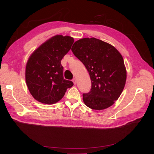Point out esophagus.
<instances>
[{"label":"esophagus","instance_id":"obj_1","mask_svg":"<svg viewBox=\"0 0 154 154\" xmlns=\"http://www.w3.org/2000/svg\"><path fill=\"white\" fill-rule=\"evenodd\" d=\"M72 82H73L74 85H76V83H77V80H76V78H73V79H72Z\"/></svg>","mask_w":154,"mask_h":154}]
</instances>
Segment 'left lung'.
Returning <instances> with one entry per match:
<instances>
[{
	"label": "left lung",
	"mask_w": 154,
	"mask_h": 154,
	"mask_svg": "<svg viewBox=\"0 0 154 154\" xmlns=\"http://www.w3.org/2000/svg\"><path fill=\"white\" fill-rule=\"evenodd\" d=\"M71 50L84 64L91 77V91L83 94L84 103L98 110L112 105L122 94L127 80L122 54L114 46L95 38L76 41Z\"/></svg>",
	"instance_id": "8db88e82"
}]
</instances>
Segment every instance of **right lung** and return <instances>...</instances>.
<instances>
[{"mask_svg": "<svg viewBox=\"0 0 154 154\" xmlns=\"http://www.w3.org/2000/svg\"><path fill=\"white\" fill-rule=\"evenodd\" d=\"M74 42L69 36L56 35L31 54L26 67V82L32 96L40 103H57L65 95L71 81L63 78L61 60Z\"/></svg>", "mask_w": 154, "mask_h": 154, "instance_id": "obj_1", "label": "right lung"}]
</instances>
